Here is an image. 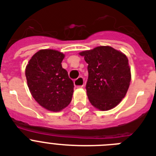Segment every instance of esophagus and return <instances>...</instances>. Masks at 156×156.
I'll return each instance as SVG.
<instances>
[{
    "mask_svg": "<svg viewBox=\"0 0 156 156\" xmlns=\"http://www.w3.org/2000/svg\"><path fill=\"white\" fill-rule=\"evenodd\" d=\"M74 86L76 87H83L84 86V78L83 77H79L74 80Z\"/></svg>",
    "mask_w": 156,
    "mask_h": 156,
    "instance_id": "esophagus-1",
    "label": "esophagus"
}]
</instances>
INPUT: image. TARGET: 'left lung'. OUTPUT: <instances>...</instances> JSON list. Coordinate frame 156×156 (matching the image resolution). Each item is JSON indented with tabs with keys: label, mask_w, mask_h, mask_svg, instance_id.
<instances>
[{
	"label": "left lung",
	"mask_w": 156,
	"mask_h": 156,
	"mask_svg": "<svg viewBox=\"0 0 156 156\" xmlns=\"http://www.w3.org/2000/svg\"><path fill=\"white\" fill-rule=\"evenodd\" d=\"M88 64L87 94L90 104L105 111L125 97L130 83V69L125 54L109 46L80 52Z\"/></svg>",
	"instance_id": "1"
}]
</instances>
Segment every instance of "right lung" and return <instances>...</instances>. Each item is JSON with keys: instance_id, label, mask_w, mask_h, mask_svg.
<instances>
[{"instance_id": "obj_1", "label": "right lung", "mask_w": 156, "mask_h": 156, "mask_svg": "<svg viewBox=\"0 0 156 156\" xmlns=\"http://www.w3.org/2000/svg\"><path fill=\"white\" fill-rule=\"evenodd\" d=\"M65 55L52 49L40 50L26 68V78L33 98L44 108L58 112L71 102L73 83L62 68Z\"/></svg>"}]
</instances>
